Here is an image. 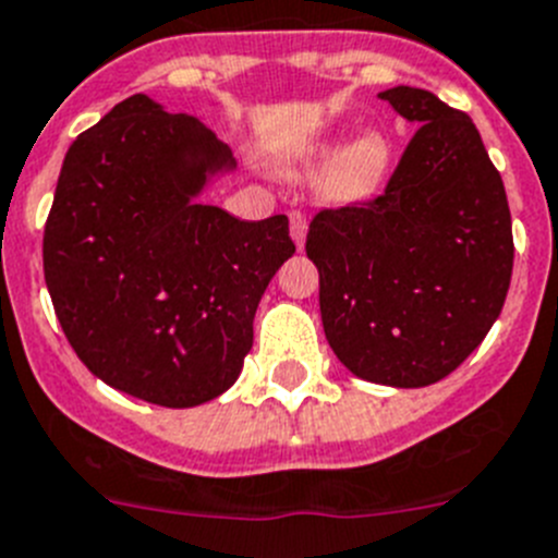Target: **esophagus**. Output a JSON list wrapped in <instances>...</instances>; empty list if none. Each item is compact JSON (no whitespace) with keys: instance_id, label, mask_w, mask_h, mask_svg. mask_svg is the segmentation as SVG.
<instances>
[{"instance_id":"1","label":"esophagus","mask_w":558,"mask_h":558,"mask_svg":"<svg viewBox=\"0 0 558 558\" xmlns=\"http://www.w3.org/2000/svg\"><path fill=\"white\" fill-rule=\"evenodd\" d=\"M289 222H291V239H294V244H298V247H303L305 233H308V219H305L303 210H291Z\"/></svg>"}]
</instances>
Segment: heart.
Returning <instances> with one entry per match:
<instances>
[{
    "label": "heart",
    "instance_id": "heart-1",
    "mask_svg": "<svg viewBox=\"0 0 558 558\" xmlns=\"http://www.w3.org/2000/svg\"><path fill=\"white\" fill-rule=\"evenodd\" d=\"M325 153V147H323ZM391 147L384 135L369 130L336 153L325 167L316 194L328 205H355L373 199L389 178Z\"/></svg>",
    "mask_w": 558,
    "mask_h": 558
}]
</instances>
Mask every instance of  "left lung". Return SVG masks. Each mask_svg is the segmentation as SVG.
Wrapping results in <instances>:
<instances>
[{
	"mask_svg": "<svg viewBox=\"0 0 558 558\" xmlns=\"http://www.w3.org/2000/svg\"><path fill=\"white\" fill-rule=\"evenodd\" d=\"M378 97L420 130L380 197L316 214L305 253L336 359L416 389L453 373L500 316L511 214L473 119L411 85Z\"/></svg>",
	"mask_w": 558,
	"mask_h": 558,
	"instance_id": "1",
	"label": "left lung"
}]
</instances>
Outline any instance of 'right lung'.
I'll use <instances>...</instances> for the list:
<instances>
[{
    "label": "right lung",
    "instance_id": "1",
    "mask_svg": "<svg viewBox=\"0 0 558 558\" xmlns=\"http://www.w3.org/2000/svg\"><path fill=\"white\" fill-rule=\"evenodd\" d=\"M235 158L199 119L133 94L69 147L44 228V278L69 344L99 380L167 409L219 398L253 348L283 214L242 222L199 203Z\"/></svg>",
    "mask_w": 558,
    "mask_h": 558
}]
</instances>
